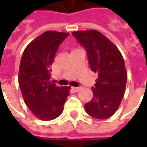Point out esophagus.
<instances>
[{
    "label": "esophagus",
    "mask_w": 147,
    "mask_h": 147,
    "mask_svg": "<svg viewBox=\"0 0 147 147\" xmlns=\"http://www.w3.org/2000/svg\"><path fill=\"white\" fill-rule=\"evenodd\" d=\"M80 89H81V87H72V90L76 92H78Z\"/></svg>",
    "instance_id": "1"
}]
</instances>
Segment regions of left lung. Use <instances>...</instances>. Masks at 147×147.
I'll return each instance as SVG.
<instances>
[{
    "label": "left lung",
    "mask_w": 147,
    "mask_h": 147,
    "mask_svg": "<svg viewBox=\"0 0 147 147\" xmlns=\"http://www.w3.org/2000/svg\"><path fill=\"white\" fill-rule=\"evenodd\" d=\"M87 53L90 69L98 73L93 98L84 107L94 118L104 120L118 109L124 95L127 75L123 57L116 45L98 30L72 32Z\"/></svg>",
    "instance_id": "1"
}]
</instances>
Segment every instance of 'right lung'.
<instances>
[{
  "label": "right lung",
  "instance_id": "add662e5",
  "mask_svg": "<svg viewBox=\"0 0 147 147\" xmlns=\"http://www.w3.org/2000/svg\"><path fill=\"white\" fill-rule=\"evenodd\" d=\"M68 33L48 30L27 45L21 58L19 85L25 104L42 120H52L63 112L70 86L50 81L51 66L59 45Z\"/></svg>",
  "mask_w": 147,
  "mask_h": 147
}]
</instances>
